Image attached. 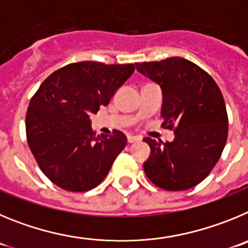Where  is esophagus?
I'll return each instance as SVG.
<instances>
[{
  "label": "esophagus",
  "mask_w": 248,
  "mask_h": 248,
  "mask_svg": "<svg viewBox=\"0 0 248 248\" xmlns=\"http://www.w3.org/2000/svg\"><path fill=\"white\" fill-rule=\"evenodd\" d=\"M127 140H128V143H133V142H137V140H140V137H137V136L128 135L127 136Z\"/></svg>",
  "instance_id": "obj_1"
}]
</instances>
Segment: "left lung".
Instances as JSON below:
<instances>
[{"label": "left lung", "mask_w": 248, "mask_h": 248, "mask_svg": "<svg viewBox=\"0 0 248 248\" xmlns=\"http://www.w3.org/2000/svg\"><path fill=\"white\" fill-rule=\"evenodd\" d=\"M136 68L162 88V127L175 135L166 143L144 138L151 147L144 173L164 190L193 188L210 174L226 144L229 119L221 90L204 69L184 58L136 63Z\"/></svg>", "instance_id": "obj_1"}]
</instances>
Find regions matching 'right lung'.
<instances>
[{
	"label": "right lung",
	"mask_w": 248,
	"mask_h": 248,
	"mask_svg": "<svg viewBox=\"0 0 248 248\" xmlns=\"http://www.w3.org/2000/svg\"><path fill=\"white\" fill-rule=\"evenodd\" d=\"M133 64L71 63L41 84L26 115L27 142L44 175L74 193L91 190L126 147L124 132L95 135L90 116L106 106Z\"/></svg>",
	"instance_id": "obj_1"
}]
</instances>
